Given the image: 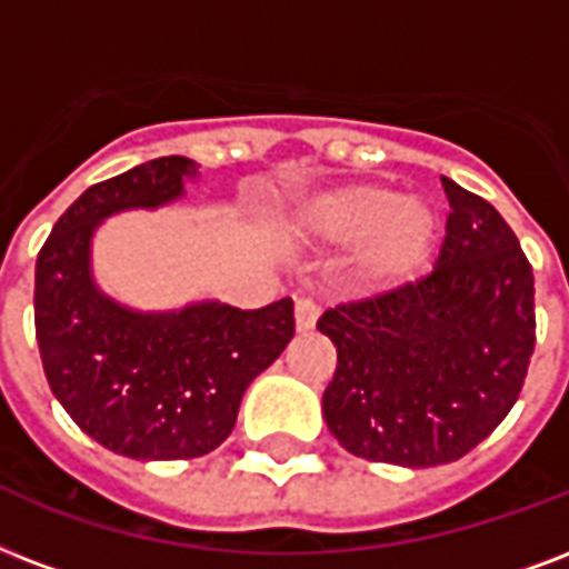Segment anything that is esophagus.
I'll return each mask as SVG.
<instances>
[{
    "label": "esophagus",
    "mask_w": 569,
    "mask_h": 569,
    "mask_svg": "<svg viewBox=\"0 0 569 569\" xmlns=\"http://www.w3.org/2000/svg\"><path fill=\"white\" fill-rule=\"evenodd\" d=\"M319 319V307H316L313 298H301V301L295 303V328L298 331H310Z\"/></svg>",
    "instance_id": "obj_1"
}]
</instances>
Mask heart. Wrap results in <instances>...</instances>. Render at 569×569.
Returning a JSON list of instances; mask_svg holds the SVG:
<instances>
[{"mask_svg": "<svg viewBox=\"0 0 569 569\" xmlns=\"http://www.w3.org/2000/svg\"><path fill=\"white\" fill-rule=\"evenodd\" d=\"M301 229L325 244H355V283L390 289L423 268L439 214L420 197H400L381 184H346L307 202Z\"/></svg>", "mask_w": 569, "mask_h": 569, "instance_id": "b5f03b06", "label": "heart"}]
</instances>
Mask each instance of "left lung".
<instances>
[{"instance_id": "1", "label": "left lung", "mask_w": 569, "mask_h": 569, "mask_svg": "<svg viewBox=\"0 0 569 569\" xmlns=\"http://www.w3.org/2000/svg\"><path fill=\"white\" fill-rule=\"evenodd\" d=\"M441 184L450 214L436 268L316 322L337 346L325 423L372 462L466 457L513 409L535 352V274L519 238L487 199Z\"/></svg>"}]
</instances>
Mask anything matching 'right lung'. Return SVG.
I'll use <instances>...</instances> for the list:
<instances>
[{
	"label": "right lung",
	"mask_w": 569,
	"mask_h": 569,
	"mask_svg": "<svg viewBox=\"0 0 569 569\" xmlns=\"http://www.w3.org/2000/svg\"><path fill=\"white\" fill-rule=\"evenodd\" d=\"M197 169L169 154L92 184L56 220L34 266V337L50 390L86 436L130 459H193L220 448L247 385L295 337L292 298L259 310L199 301L140 313L94 286L101 220L176 202Z\"/></svg>",
	"instance_id": "obj_1"
}]
</instances>
